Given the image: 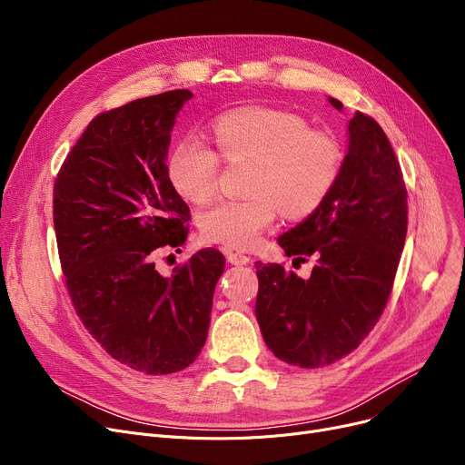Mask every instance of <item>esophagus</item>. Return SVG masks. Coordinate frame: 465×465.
<instances>
[{"instance_id":"34e87169","label":"esophagus","mask_w":465,"mask_h":465,"mask_svg":"<svg viewBox=\"0 0 465 465\" xmlns=\"http://www.w3.org/2000/svg\"><path fill=\"white\" fill-rule=\"evenodd\" d=\"M226 258H228V262H230L232 265H247V263H251V258L245 256V254H241V252H232V251H228V252H226Z\"/></svg>"}]
</instances>
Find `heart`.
<instances>
[{
  "label": "heart",
  "mask_w": 465,
  "mask_h": 465,
  "mask_svg": "<svg viewBox=\"0 0 465 465\" xmlns=\"http://www.w3.org/2000/svg\"><path fill=\"white\" fill-rule=\"evenodd\" d=\"M220 154L254 163L249 200H216L200 214L202 235L228 249H251L270 228L279 209L300 218L322 203L333 186L341 151L324 134L286 111L245 107L220 116L214 126ZM173 188L193 203L207 202L216 190L218 154L198 137L181 141L167 160Z\"/></svg>",
  "instance_id": "heart-1"
}]
</instances>
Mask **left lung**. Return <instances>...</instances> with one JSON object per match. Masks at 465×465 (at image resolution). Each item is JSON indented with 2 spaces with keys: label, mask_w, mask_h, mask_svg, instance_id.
Instances as JSON below:
<instances>
[{
  "label": "left lung",
  "mask_w": 465,
  "mask_h": 465,
  "mask_svg": "<svg viewBox=\"0 0 465 465\" xmlns=\"http://www.w3.org/2000/svg\"><path fill=\"white\" fill-rule=\"evenodd\" d=\"M328 102L343 111L335 97ZM347 130V154L326 198L277 239L286 256L316 260L311 277L256 262L254 311L265 345L309 370L345 358L373 330L407 235V190L392 144L360 111Z\"/></svg>",
  "instance_id": "8db88e82"
}]
</instances>
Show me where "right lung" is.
<instances>
[{
	"mask_svg": "<svg viewBox=\"0 0 465 465\" xmlns=\"http://www.w3.org/2000/svg\"><path fill=\"white\" fill-rule=\"evenodd\" d=\"M190 90L141 97L97 114L54 183L65 284L86 330L114 360L146 375L200 356L226 260L202 249L163 277L154 251L183 247L190 209L167 177L171 130Z\"/></svg>",
	"mask_w": 465,
	"mask_h": 465,
	"instance_id": "right-lung-1",
	"label": "right lung"
}]
</instances>
